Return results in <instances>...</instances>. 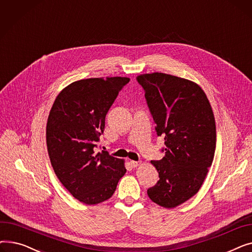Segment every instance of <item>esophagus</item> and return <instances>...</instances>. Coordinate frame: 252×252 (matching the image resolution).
<instances>
[{
    "mask_svg": "<svg viewBox=\"0 0 252 252\" xmlns=\"http://www.w3.org/2000/svg\"><path fill=\"white\" fill-rule=\"evenodd\" d=\"M129 164L133 166V167H137V166H139L140 164H141V161H135V160H130L129 161Z\"/></svg>",
    "mask_w": 252,
    "mask_h": 252,
    "instance_id": "34e87169",
    "label": "esophagus"
}]
</instances>
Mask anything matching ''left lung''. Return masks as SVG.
<instances>
[{
    "instance_id": "left-lung-1",
    "label": "left lung",
    "mask_w": 252,
    "mask_h": 252,
    "mask_svg": "<svg viewBox=\"0 0 252 252\" xmlns=\"http://www.w3.org/2000/svg\"><path fill=\"white\" fill-rule=\"evenodd\" d=\"M145 90L158 136L164 137L165 156L151 161L159 181L148 189L150 199L175 208L198 193L213 163L216 122L203 90L186 78L162 72L136 77Z\"/></svg>"
}]
</instances>
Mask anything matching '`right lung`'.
<instances>
[{
    "label": "right lung",
    "mask_w": 252,
    "mask_h": 252,
    "mask_svg": "<svg viewBox=\"0 0 252 252\" xmlns=\"http://www.w3.org/2000/svg\"><path fill=\"white\" fill-rule=\"evenodd\" d=\"M128 77L107 76L76 81L53 104L46 127L50 161L63 186L85 204L109 199L126 171L125 160L96 153L105 117Z\"/></svg>",
    "instance_id": "add662e5"
}]
</instances>
